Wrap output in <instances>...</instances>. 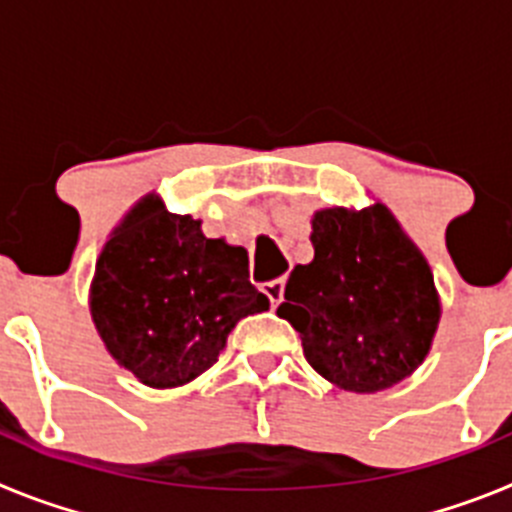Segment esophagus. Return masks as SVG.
<instances>
[{"instance_id":"34e87169","label":"esophagus","mask_w":512,"mask_h":512,"mask_svg":"<svg viewBox=\"0 0 512 512\" xmlns=\"http://www.w3.org/2000/svg\"><path fill=\"white\" fill-rule=\"evenodd\" d=\"M284 279H271V282H266V284H261V292H264L266 297H269V302H271V307H277L279 302L284 300Z\"/></svg>"}]
</instances>
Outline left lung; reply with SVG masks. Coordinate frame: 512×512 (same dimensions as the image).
Instances as JSON below:
<instances>
[{"label":"left lung","instance_id":"1","mask_svg":"<svg viewBox=\"0 0 512 512\" xmlns=\"http://www.w3.org/2000/svg\"><path fill=\"white\" fill-rule=\"evenodd\" d=\"M315 259L289 274L279 318L346 392L387 390L423 364L441 320L431 266L382 202L312 215Z\"/></svg>","mask_w":512,"mask_h":512}]
</instances>
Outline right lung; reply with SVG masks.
Instances as JSON below:
<instances>
[{
	"instance_id": "1",
	"label": "right lung",
	"mask_w": 512,
	"mask_h": 512,
	"mask_svg": "<svg viewBox=\"0 0 512 512\" xmlns=\"http://www.w3.org/2000/svg\"><path fill=\"white\" fill-rule=\"evenodd\" d=\"M89 310L112 359L169 390L217 361L228 333L269 300L248 282V253L205 238L200 220L146 194L104 243Z\"/></svg>"
}]
</instances>
